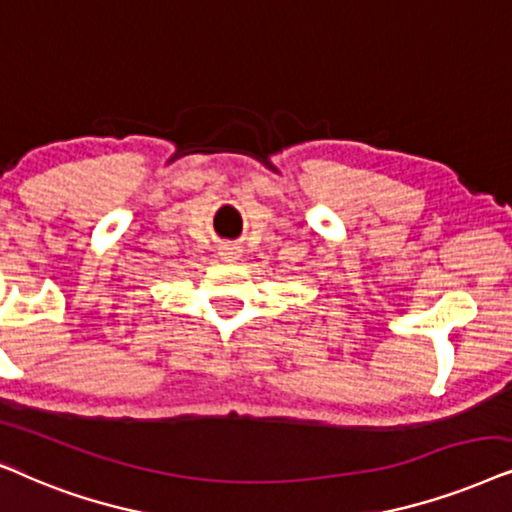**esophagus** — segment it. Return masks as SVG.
I'll list each match as a JSON object with an SVG mask.
<instances>
[{
	"mask_svg": "<svg viewBox=\"0 0 512 512\" xmlns=\"http://www.w3.org/2000/svg\"><path fill=\"white\" fill-rule=\"evenodd\" d=\"M220 257H222L224 262H236L238 257H241V250H238L236 245H222Z\"/></svg>",
	"mask_w": 512,
	"mask_h": 512,
	"instance_id": "34e87169",
	"label": "esophagus"
}]
</instances>
